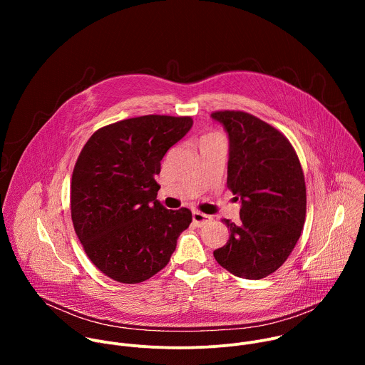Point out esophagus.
I'll use <instances>...</instances> for the list:
<instances>
[{
    "label": "esophagus",
    "mask_w": 365,
    "mask_h": 365,
    "mask_svg": "<svg viewBox=\"0 0 365 365\" xmlns=\"http://www.w3.org/2000/svg\"><path fill=\"white\" fill-rule=\"evenodd\" d=\"M192 220H193V224H195L196 227H202V225H205V224L212 221V218H211L210 215L202 214V212H199V211H193V212H192Z\"/></svg>",
    "instance_id": "esophagus-1"
}]
</instances>
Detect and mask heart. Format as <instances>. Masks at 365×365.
<instances>
[{
    "instance_id": "obj_1",
    "label": "heart",
    "mask_w": 365,
    "mask_h": 365,
    "mask_svg": "<svg viewBox=\"0 0 365 365\" xmlns=\"http://www.w3.org/2000/svg\"><path fill=\"white\" fill-rule=\"evenodd\" d=\"M221 135L218 133H207L202 137V140H210V138H220Z\"/></svg>"
}]
</instances>
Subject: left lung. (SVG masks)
<instances>
[{
	"label": "left lung",
	"mask_w": 365,
	"mask_h": 365,
	"mask_svg": "<svg viewBox=\"0 0 365 365\" xmlns=\"http://www.w3.org/2000/svg\"><path fill=\"white\" fill-rule=\"evenodd\" d=\"M230 137L227 186L241 200L240 222L224 220L227 244L214 251L221 267L258 280L293 251L306 218V185L297 154L273 125L244 111H215Z\"/></svg>",
	"instance_id": "obj_1"
}]
</instances>
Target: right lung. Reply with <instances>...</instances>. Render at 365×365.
Returning <instances> with one entry per match:
<instances>
[{
    "instance_id": "add662e5",
    "label": "right lung",
    "mask_w": 365,
    "mask_h": 365,
    "mask_svg": "<svg viewBox=\"0 0 365 365\" xmlns=\"http://www.w3.org/2000/svg\"><path fill=\"white\" fill-rule=\"evenodd\" d=\"M190 117L143 115L96 130L75 163L71 215L93 266L134 284L170 262L179 235L192 222L187 207L166 210L155 199L160 162L192 127Z\"/></svg>"
}]
</instances>
